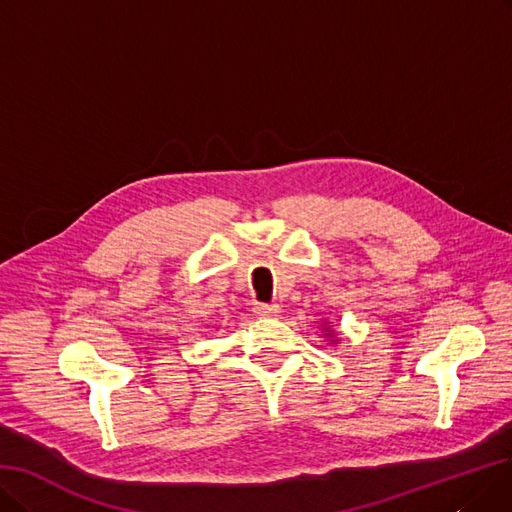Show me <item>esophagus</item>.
<instances>
[{"instance_id": "34e87169", "label": "esophagus", "mask_w": 512, "mask_h": 512, "mask_svg": "<svg viewBox=\"0 0 512 512\" xmlns=\"http://www.w3.org/2000/svg\"><path fill=\"white\" fill-rule=\"evenodd\" d=\"M256 315L258 317H267V319H273V317H279L281 313V306L279 304H256Z\"/></svg>"}]
</instances>
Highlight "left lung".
<instances>
[{"mask_svg": "<svg viewBox=\"0 0 512 512\" xmlns=\"http://www.w3.org/2000/svg\"><path fill=\"white\" fill-rule=\"evenodd\" d=\"M321 330H323V336L327 338V342H330V344H338V342H340V336H338V332H336V330H332V327L327 325L325 321L321 323Z\"/></svg>", "mask_w": 512, "mask_h": 512, "instance_id": "left-lung-1", "label": "left lung"}]
</instances>
